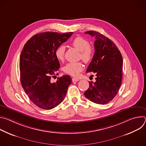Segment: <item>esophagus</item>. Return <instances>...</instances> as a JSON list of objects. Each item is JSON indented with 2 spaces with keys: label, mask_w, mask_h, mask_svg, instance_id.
<instances>
[{
  "label": "esophagus",
  "mask_w": 146,
  "mask_h": 146,
  "mask_svg": "<svg viewBox=\"0 0 146 146\" xmlns=\"http://www.w3.org/2000/svg\"><path fill=\"white\" fill-rule=\"evenodd\" d=\"M72 80L73 82H77V81H78L79 80L78 78H72Z\"/></svg>",
  "instance_id": "obj_1"
}]
</instances>
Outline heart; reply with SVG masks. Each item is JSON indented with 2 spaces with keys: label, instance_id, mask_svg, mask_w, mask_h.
<instances>
[{
  "label": "heart",
  "instance_id": "heart-1",
  "mask_svg": "<svg viewBox=\"0 0 146 146\" xmlns=\"http://www.w3.org/2000/svg\"><path fill=\"white\" fill-rule=\"evenodd\" d=\"M71 44L80 52V57L86 63L90 62L94 56V48L89 45V41L86 38L77 36L75 37L72 41ZM65 47L64 45L59 46L55 51L56 58L59 60H63L65 58ZM84 68L81 62L76 63H68L64 68L65 73L73 76H77Z\"/></svg>",
  "mask_w": 146,
  "mask_h": 146
}]
</instances>
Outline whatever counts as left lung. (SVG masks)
Segmentation results:
<instances>
[{
    "mask_svg": "<svg viewBox=\"0 0 146 146\" xmlns=\"http://www.w3.org/2000/svg\"><path fill=\"white\" fill-rule=\"evenodd\" d=\"M95 36V54L86 72H94L96 81L90 82L84 95L90 101L105 105L117 95L122 81L123 60L121 54L110 39L93 31L85 32Z\"/></svg>",
    "mask_w": 146,
    "mask_h": 146,
    "instance_id": "left-lung-1",
    "label": "left lung"
}]
</instances>
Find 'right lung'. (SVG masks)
I'll use <instances>...</instances> for the list:
<instances>
[{
  "label": "right lung",
  "instance_id": "1",
  "mask_svg": "<svg viewBox=\"0 0 146 146\" xmlns=\"http://www.w3.org/2000/svg\"><path fill=\"white\" fill-rule=\"evenodd\" d=\"M73 33H37L27 41L21 51L19 70L22 87L31 100L41 109L50 110L58 106L71 84L69 75L58 77L55 82L51 81V77L60 68L55 56L56 48Z\"/></svg>",
  "mask_w": 146,
  "mask_h": 146
}]
</instances>
